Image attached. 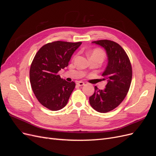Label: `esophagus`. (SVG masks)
Returning <instances> with one entry per match:
<instances>
[{"instance_id":"1","label":"esophagus","mask_w":156,"mask_h":156,"mask_svg":"<svg viewBox=\"0 0 156 156\" xmlns=\"http://www.w3.org/2000/svg\"><path fill=\"white\" fill-rule=\"evenodd\" d=\"M77 84L80 87H81V86L84 85V83L83 81H78V82H77Z\"/></svg>"}]
</instances>
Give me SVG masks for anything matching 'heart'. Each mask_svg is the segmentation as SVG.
Segmentation results:
<instances>
[{
  "instance_id": "b5f03b06",
  "label": "heart",
  "mask_w": 156,
  "mask_h": 156,
  "mask_svg": "<svg viewBox=\"0 0 156 156\" xmlns=\"http://www.w3.org/2000/svg\"><path fill=\"white\" fill-rule=\"evenodd\" d=\"M105 56V54L102 49H94L90 54V58H98L103 60Z\"/></svg>"
}]
</instances>
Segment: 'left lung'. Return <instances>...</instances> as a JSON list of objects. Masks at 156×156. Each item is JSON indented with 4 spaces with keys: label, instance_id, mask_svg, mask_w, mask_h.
I'll return each instance as SVG.
<instances>
[{
    "label": "left lung",
    "instance_id": "obj_1",
    "mask_svg": "<svg viewBox=\"0 0 156 156\" xmlns=\"http://www.w3.org/2000/svg\"><path fill=\"white\" fill-rule=\"evenodd\" d=\"M92 43L106 51L108 64L102 76L107 84L104 90L95 87V92L89 98V101L94 109L105 113L114 109L124 100L131 85L132 68L128 56L119 44L107 40Z\"/></svg>",
    "mask_w": 156,
    "mask_h": 156
}]
</instances>
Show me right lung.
I'll return each instance as SVG.
<instances>
[{
    "instance_id": "right-lung-1",
    "label": "right lung",
    "mask_w": 156,
    "mask_h": 156,
    "mask_svg": "<svg viewBox=\"0 0 156 156\" xmlns=\"http://www.w3.org/2000/svg\"><path fill=\"white\" fill-rule=\"evenodd\" d=\"M81 42L56 41L37 52L30 68V81L35 96L42 105L58 111L66 105L75 83L61 79L58 72L67 67L72 55Z\"/></svg>"
}]
</instances>
